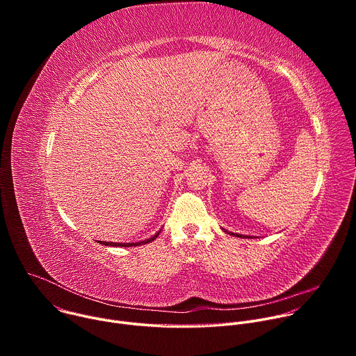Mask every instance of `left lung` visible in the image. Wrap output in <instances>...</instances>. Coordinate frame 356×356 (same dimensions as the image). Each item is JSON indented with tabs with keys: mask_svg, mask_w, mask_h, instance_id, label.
<instances>
[{
	"mask_svg": "<svg viewBox=\"0 0 356 356\" xmlns=\"http://www.w3.org/2000/svg\"><path fill=\"white\" fill-rule=\"evenodd\" d=\"M229 234H231V235H234V236H241V238L243 236V238H245V235H238V234H232V232H229ZM248 238H249V236H248Z\"/></svg>",
	"mask_w": 356,
	"mask_h": 356,
	"instance_id": "1",
	"label": "left lung"
}]
</instances>
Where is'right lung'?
I'll list each match as a JSON object with an SVG mask.
<instances>
[{
  "label": "right lung",
  "mask_w": 356,
  "mask_h": 356,
  "mask_svg": "<svg viewBox=\"0 0 356 356\" xmlns=\"http://www.w3.org/2000/svg\"><path fill=\"white\" fill-rule=\"evenodd\" d=\"M161 232V231H159ZM159 232L158 234H155L154 236L152 238H149V239H146V241H140V242H135V243H115V242H104V241H98L99 243H103V245H110V246H138V245H142V243H147V242H152L154 239H156L158 238V235H159Z\"/></svg>",
  "instance_id": "right-lung-1"
}]
</instances>
